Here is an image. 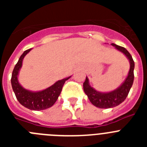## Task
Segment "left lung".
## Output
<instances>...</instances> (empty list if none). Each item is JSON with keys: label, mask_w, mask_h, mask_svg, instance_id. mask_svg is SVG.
<instances>
[{"label": "left lung", "mask_w": 147, "mask_h": 147, "mask_svg": "<svg viewBox=\"0 0 147 147\" xmlns=\"http://www.w3.org/2000/svg\"><path fill=\"white\" fill-rule=\"evenodd\" d=\"M111 45L119 51L123 53L128 58L130 63V67L128 73V76L126 78L125 81L117 89L108 93H102L96 90L89 85V80L88 77H86L85 82L83 83L84 91L88 96L90 102L94 106L99 108H111V107H116L122 103L127 98L134 80L135 63L131 54L128 52V51L125 48L114 43H112Z\"/></svg>", "instance_id": "8db88e82"}]
</instances>
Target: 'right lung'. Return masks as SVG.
<instances>
[{
  "mask_svg": "<svg viewBox=\"0 0 147 147\" xmlns=\"http://www.w3.org/2000/svg\"><path fill=\"white\" fill-rule=\"evenodd\" d=\"M32 49L25 51L15 65L11 74V87L17 99L23 106L32 110H45L54 105L62 91L64 83L71 76L59 80L53 85L41 91L33 92L23 88L18 82V76L22 67L23 58Z\"/></svg>",
  "mask_w": 147,
  "mask_h": 147,
  "instance_id": "right-lung-1",
  "label": "right lung"
}]
</instances>
